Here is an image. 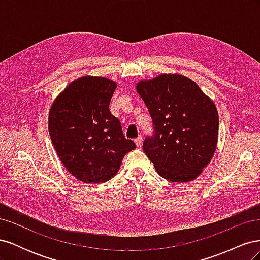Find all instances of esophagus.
Instances as JSON below:
<instances>
[{"instance_id": "esophagus-1", "label": "esophagus", "mask_w": 260, "mask_h": 260, "mask_svg": "<svg viewBox=\"0 0 260 260\" xmlns=\"http://www.w3.org/2000/svg\"><path fill=\"white\" fill-rule=\"evenodd\" d=\"M142 142H143V138H142V137H138V138L135 140V143L137 144L138 147L141 146V144H142Z\"/></svg>"}]
</instances>
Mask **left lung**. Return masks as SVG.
Returning <instances> with one entry per match:
<instances>
[{"label":"left lung","instance_id":"left-lung-1","mask_svg":"<svg viewBox=\"0 0 260 260\" xmlns=\"http://www.w3.org/2000/svg\"><path fill=\"white\" fill-rule=\"evenodd\" d=\"M136 88L153 120L154 135L144 140L143 151L157 174L171 182L198 178L217 147L219 116L214 101L178 74L141 80Z\"/></svg>","mask_w":260,"mask_h":260}]
</instances>
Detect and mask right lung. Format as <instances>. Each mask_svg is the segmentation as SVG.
I'll list each match as a JSON object with an SVG mask.
<instances>
[{"label":"right lung","mask_w":260,"mask_h":260,"mask_svg":"<svg viewBox=\"0 0 260 260\" xmlns=\"http://www.w3.org/2000/svg\"><path fill=\"white\" fill-rule=\"evenodd\" d=\"M117 83L84 76L55 99L49 132L60 161L84 183L106 182L120 168L123 156L137 147L127 140L118 118L109 112Z\"/></svg>","instance_id":"1"}]
</instances>
